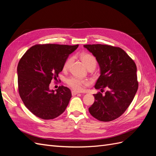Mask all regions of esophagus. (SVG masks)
<instances>
[{"label":"esophagus","instance_id":"1","mask_svg":"<svg viewBox=\"0 0 156 156\" xmlns=\"http://www.w3.org/2000/svg\"><path fill=\"white\" fill-rule=\"evenodd\" d=\"M79 93L80 92H78V91H74V90L72 91V95H76V94H79Z\"/></svg>","mask_w":156,"mask_h":156}]
</instances>
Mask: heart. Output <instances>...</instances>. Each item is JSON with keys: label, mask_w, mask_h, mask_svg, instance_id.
<instances>
[{"label": "heart", "mask_w": 156, "mask_h": 156, "mask_svg": "<svg viewBox=\"0 0 156 156\" xmlns=\"http://www.w3.org/2000/svg\"><path fill=\"white\" fill-rule=\"evenodd\" d=\"M81 61L83 63L86 68L89 67L90 66H94L95 67L96 66V59L92 55L89 53H82L80 55ZM72 62V59L70 58H68L64 65L63 69L65 70H66L69 69V67ZM66 82L72 88H73L75 90L80 91L82 90L83 87L85 86L88 85L89 82L87 80H82L76 77H70L69 79H67Z\"/></svg>", "instance_id": "b5f03b06"}]
</instances>
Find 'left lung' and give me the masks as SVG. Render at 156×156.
<instances>
[{
  "instance_id": "1",
  "label": "left lung",
  "mask_w": 156,
  "mask_h": 156,
  "mask_svg": "<svg viewBox=\"0 0 156 156\" xmlns=\"http://www.w3.org/2000/svg\"><path fill=\"white\" fill-rule=\"evenodd\" d=\"M94 56L100 69L95 88L105 87V94H94L95 101L89 112L99 121H113L122 115L130 105L138 90L136 66L126 52L107 45H85Z\"/></svg>"
}]
</instances>
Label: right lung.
Instances as JSON below:
<instances>
[{"instance_id": "add662e5", "label": "right lung", "mask_w": 156, "mask_h": 156, "mask_svg": "<svg viewBox=\"0 0 156 156\" xmlns=\"http://www.w3.org/2000/svg\"><path fill=\"white\" fill-rule=\"evenodd\" d=\"M78 45L57 44L31 47L20 60L17 68L18 91L25 106L42 119H53L65 111L72 97L69 88L59 86L51 90L69 55Z\"/></svg>"}]
</instances>
